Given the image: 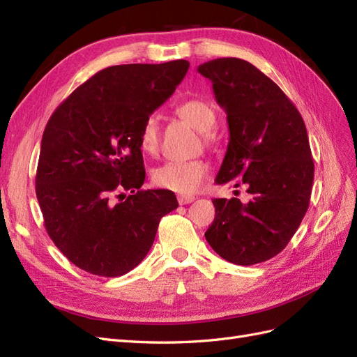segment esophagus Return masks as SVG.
<instances>
[{"label": "esophagus", "instance_id": "34e87169", "mask_svg": "<svg viewBox=\"0 0 357 357\" xmlns=\"http://www.w3.org/2000/svg\"><path fill=\"white\" fill-rule=\"evenodd\" d=\"M178 204L180 205H186V204H190L192 201H195V197L192 195H178Z\"/></svg>", "mask_w": 357, "mask_h": 357}]
</instances>
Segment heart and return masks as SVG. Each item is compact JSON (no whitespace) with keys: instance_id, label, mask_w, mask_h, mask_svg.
I'll return each instance as SVG.
<instances>
[{"instance_id":"obj_1","label":"heart","mask_w":357,"mask_h":357,"mask_svg":"<svg viewBox=\"0 0 357 357\" xmlns=\"http://www.w3.org/2000/svg\"><path fill=\"white\" fill-rule=\"evenodd\" d=\"M176 114L198 132L207 134L215 125L213 105L204 100H188L176 107ZM139 147L147 155H155L159 149V123L155 116H149L139 132ZM210 165L202 159L165 162L153 169L152 180L158 188L172 190L181 195L195 193L208 177Z\"/></svg>"}]
</instances>
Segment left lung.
I'll return each mask as SVG.
<instances>
[{"label":"left lung","mask_w":357,"mask_h":357,"mask_svg":"<svg viewBox=\"0 0 357 357\" xmlns=\"http://www.w3.org/2000/svg\"><path fill=\"white\" fill-rule=\"evenodd\" d=\"M198 71L211 80L229 125L215 183L247 186L252 199L215 198L205 238L225 261L255 265L278 255L308 210L314 162L295 104L250 62L219 58ZM238 192V190H236Z\"/></svg>","instance_id":"left-lung-1"}]
</instances>
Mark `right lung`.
Instances as JSON below:
<instances>
[{
    "label": "right lung",
    "instance_id": "obj_1",
    "mask_svg": "<svg viewBox=\"0 0 357 357\" xmlns=\"http://www.w3.org/2000/svg\"><path fill=\"white\" fill-rule=\"evenodd\" d=\"M188 70L185 59L104 68L50 116L36 193L52 241L83 271H131L149 253L160 219L178 207L171 190L142 189L139 132Z\"/></svg>",
    "mask_w": 357,
    "mask_h": 357
}]
</instances>
